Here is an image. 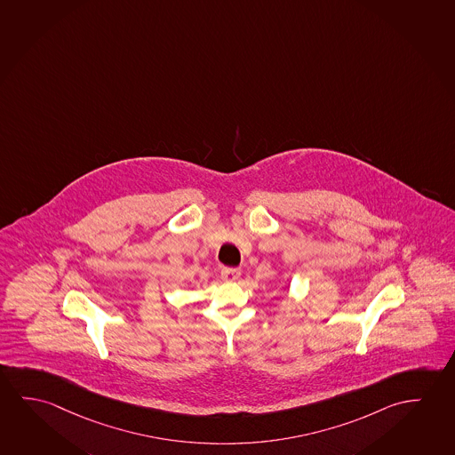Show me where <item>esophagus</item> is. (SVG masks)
<instances>
[{
    "label": "esophagus",
    "mask_w": 455,
    "mask_h": 455,
    "mask_svg": "<svg viewBox=\"0 0 455 455\" xmlns=\"http://www.w3.org/2000/svg\"><path fill=\"white\" fill-rule=\"evenodd\" d=\"M221 278L224 282H235L240 278V270L238 268L224 267L221 270Z\"/></svg>",
    "instance_id": "obj_1"
}]
</instances>
